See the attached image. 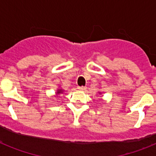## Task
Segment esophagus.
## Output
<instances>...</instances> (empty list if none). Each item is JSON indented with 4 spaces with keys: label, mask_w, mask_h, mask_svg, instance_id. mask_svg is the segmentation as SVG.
<instances>
[{
    "label": "esophagus",
    "mask_w": 156,
    "mask_h": 156,
    "mask_svg": "<svg viewBox=\"0 0 156 156\" xmlns=\"http://www.w3.org/2000/svg\"><path fill=\"white\" fill-rule=\"evenodd\" d=\"M77 89L79 90H85L87 89L86 87H77Z\"/></svg>",
    "instance_id": "1"
}]
</instances>
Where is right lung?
<instances>
[{"instance_id": "obj_1", "label": "right lung", "mask_w": 156, "mask_h": 156, "mask_svg": "<svg viewBox=\"0 0 156 156\" xmlns=\"http://www.w3.org/2000/svg\"><path fill=\"white\" fill-rule=\"evenodd\" d=\"M62 92H63V90H62V89H58V91H57V93H56V94H61V93H62Z\"/></svg>"}]
</instances>
